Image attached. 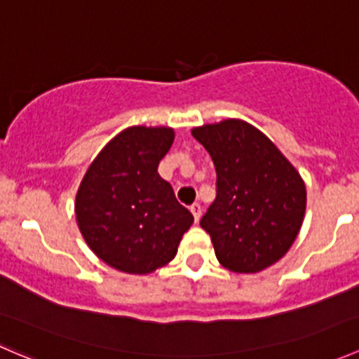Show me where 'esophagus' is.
Instances as JSON below:
<instances>
[{
  "instance_id": "34e87169",
  "label": "esophagus",
  "mask_w": 359,
  "mask_h": 359,
  "mask_svg": "<svg viewBox=\"0 0 359 359\" xmlns=\"http://www.w3.org/2000/svg\"><path fill=\"white\" fill-rule=\"evenodd\" d=\"M191 213H193V217H194V220H200V217H201V205L200 203H193V205H191Z\"/></svg>"
}]
</instances>
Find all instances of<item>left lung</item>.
Here are the masks:
<instances>
[{
  "mask_svg": "<svg viewBox=\"0 0 359 359\" xmlns=\"http://www.w3.org/2000/svg\"><path fill=\"white\" fill-rule=\"evenodd\" d=\"M217 172V196L201 219L226 269L259 273L292 247L306 213V186L255 126L224 119L193 128Z\"/></svg>",
  "mask_w": 359,
  "mask_h": 359,
  "instance_id": "obj_1",
  "label": "left lung"
}]
</instances>
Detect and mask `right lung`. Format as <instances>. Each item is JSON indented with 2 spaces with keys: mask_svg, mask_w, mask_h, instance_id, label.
Instances as JSON below:
<instances>
[{
  "mask_svg": "<svg viewBox=\"0 0 359 359\" xmlns=\"http://www.w3.org/2000/svg\"><path fill=\"white\" fill-rule=\"evenodd\" d=\"M173 139L168 126H130L100 151L79 184V231L100 260L123 273L166 266L194 222L158 173Z\"/></svg>",
  "mask_w": 359,
  "mask_h": 359,
  "instance_id": "obj_1",
  "label": "right lung"
}]
</instances>
